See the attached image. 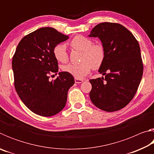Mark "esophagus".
Masks as SVG:
<instances>
[{
	"label": "esophagus",
	"instance_id": "esophagus-1",
	"mask_svg": "<svg viewBox=\"0 0 154 154\" xmlns=\"http://www.w3.org/2000/svg\"><path fill=\"white\" fill-rule=\"evenodd\" d=\"M75 82L76 83H82L83 82V80L81 79H77V78H75Z\"/></svg>",
	"mask_w": 154,
	"mask_h": 154
}]
</instances>
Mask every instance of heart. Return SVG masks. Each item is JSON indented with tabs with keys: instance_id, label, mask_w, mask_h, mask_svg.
<instances>
[{
	"instance_id": "heart-1",
	"label": "heart",
	"mask_w": 154,
	"mask_h": 154,
	"mask_svg": "<svg viewBox=\"0 0 154 154\" xmlns=\"http://www.w3.org/2000/svg\"><path fill=\"white\" fill-rule=\"evenodd\" d=\"M71 46L78 51H82L81 56L82 63L69 64L62 67V70L75 78L84 77L94 69H98L105 60L106 53L104 46L100 43L93 44L89 38L82 35L75 36L71 41ZM53 54L57 60L65 63L69 60L66 47L63 44H58L53 49Z\"/></svg>"
}]
</instances>
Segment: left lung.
<instances>
[{
  "label": "left lung",
  "mask_w": 154,
  "mask_h": 154,
  "mask_svg": "<svg viewBox=\"0 0 154 154\" xmlns=\"http://www.w3.org/2000/svg\"><path fill=\"white\" fill-rule=\"evenodd\" d=\"M89 36L100 38L106 53L98 70L105 77L90 80L91 101L105 111L120 110L134 98L143 76L139 44L131 32L118 23H100Z\"/></svg>",
  "instance_id": "8db88e82"
}]
</instances>
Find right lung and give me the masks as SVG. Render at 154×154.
I'll list each match as a JSON object with an SVG mask.
<instances>
[{
	"mask_svg": "<svg viewBox=\"0 0 154 154\" xmlns=\"http://www.w3.org/2000/svg\"><path fill=\"white\" fill-rule=\"evenodd\" d=\"M68 38L53 28H41L22 38L13 57L15 90L24 105L38 116L50 117L61 111L75 83L72 75L65 72L49 79V75L58 71L53 49Z\"/></svg>",
	"mask_w": 154,
	"mask_h": 154,
	"instance_id": "1",
	"label": "right lung"
}]
</instances>
